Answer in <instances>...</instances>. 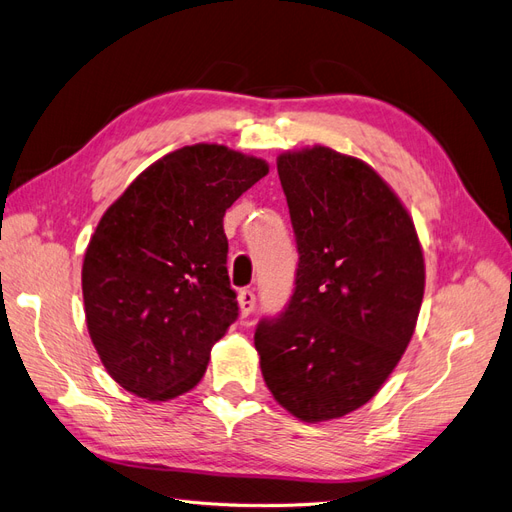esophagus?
Returning <instances> with one entry per match:
<instances>
[{
  "label": "esophagus",
  "instance_id": "34e87169",
  "mask_svg": "<svg viewBox=\"0 0 512 512\" xmlns=\"http://www.w3.org/2000/svg\"><path fill=\"white\" fill-rule=\"evenodd\" d=\"M254 305H256V294L250 288H243L239 292V307H241V316H250L254 312Z\"/></svg>",
  "mask_w": 512,
  "mask_h": 512
}]
</instances>
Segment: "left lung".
<instances>
[{
    "label": "left lung",
    "instance_id": "obj_1",
    "mask_svg": "<svg viewBox=\"0 0 512 512\" xmlns=\"http://www.w3.org/2000/svg\"><path fill=\"white\" fill-rule=\"evenodd\" d=\"M299 265L284 312L254 344L269 391L301 421L339 418L378 393L406 352L425 290L414 222L365 162L329 147L277 158Z\"/></svg>",
    "mask_w": 512,
    "mask_h": 512
}]
</instances>
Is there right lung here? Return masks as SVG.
I'll use <instances>...</instances> for the list:
<instances>
[{
  "label": "right lung",
  "instance_id": "right-lung-1",
  "mask_svg": "<svg viewBox=\"0 0 512 512\" xmlns=\"http://www.w3.org/2000/svg\"><path fill=\"white\" fill-rule=\"evenodd\" d=\"M265 160L198 143L143 170L106 209L83 260L89 337L123 389L166 401L205 376L239 316L224 213Z\"/></svg>",
  "mask_w": 512,
  "mask_h": 512
}]
</instances>
